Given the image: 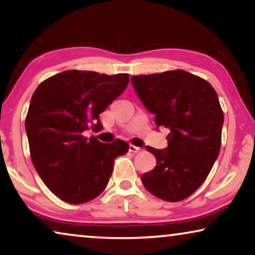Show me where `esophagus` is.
Returning <instances> with one entry per match:
<instances>
[{
	"mask_svg": "<svg viewBox=\"0 0 255 255\" xmlns=\"http://www.w3.org/2000/svg\"><path fill=\"white\" fill-rule=\"evenodd\" d=\"M130 152H132V153H139V152H141V148L140 147H138V146H134V145H130Z\"/></svg>",
	"mask_w": 255,
	"mask_h": 255,
	"instance_id": "obj_1",
	"label": "esophagus"
}]
</instances>
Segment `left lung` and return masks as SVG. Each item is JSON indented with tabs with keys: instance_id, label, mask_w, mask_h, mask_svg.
<instances>
[{
	"instance_id": "1",
	"label": "left lung",
	"mask_w": 255,
	"mask_h": 255,
	"mask_svg": "<svg viewBox=\"0 0 255 255\" xmlns=\"http://www.w3.org/2000/svg\"><path fill=\"white\" fill-rule=\"evenodd\" d=\"M131 82L156 127L169 130L168 147L147 146L156 166L142 174V184L161 200L182 201L204 182L219 154L224 114L217 93L182 69L134 75Z\"/></svg>"
}]
</instances>
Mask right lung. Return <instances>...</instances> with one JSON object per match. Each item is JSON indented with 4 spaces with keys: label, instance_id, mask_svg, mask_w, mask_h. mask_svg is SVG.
<instances>
[{
    "label": "right lung",
    "instance_id": "obj_1",
    "mask_svg": "<svg viewBox=\"0 0 255 255\" xmlns=\"http://www.w3.org/2000/svg\"><path fill=\"white\" fill-rule=\"evenodd\" d=\"M128 74L65 71L34 90L25 118L31 160L52 193L71 204L92 201L106 189L127 141L104 144L85 132L102 128L100 114L124 92Z\"/></svg>",
    "mask_w": 255,
    "mask_h": 255
}]
</instances>
